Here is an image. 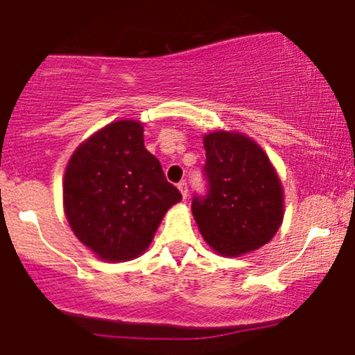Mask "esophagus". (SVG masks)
Returning a JSON list of instances; mask_svg holds the SVG:
<instances>
[{
  "instance_id": "1",
  "label": "esophagus",
  "mask_w": 355,
  "mask_h": 355,
  "mask_svg": "<svg viewBox=\"0 0 355 355\" xmlns=\"http://www.w3.org/2000/svg\"><path fill=\"white\" fill-rule=\"evenodd\" d=\"M178 191H180V194H182V198H187V192H189V187H187V182H180V184H178Z\"/></svg>"
}]
</instances>
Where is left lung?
<instances>
[{
    "label": "left lung",
    "instance_id": "8db88e82",
    "mask_svg": "<svg viewBox=\"0 0 355 355\" xmlns=\"http://www.w3.org/2000/svg\"><path fill=\"white\" fill-rule=\"evenodd\" d=\"M209 192L192 214L206 244L227 257L259 249L284 221V185L266 153L245 134L214 130L202 137Z\"/></svg>",
    "mask_w": 355,
    "mask_h": 355
}]
</instances>
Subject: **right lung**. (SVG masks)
Segmentation results:
<instances>
[{"instance_id":"right-lung-1","label":"right lung","mask_w":355,"mask_h":355,"mask_svg":"<svg viewBox=\"0 0 355 355\" xmlns=\"http://www.w3.org/2000/svg\"><path fill=\"white\" fill-rule=\"evenodd\" d=\"M182 194L144 148L139 120H116L85 139L63 177V209L75 237L108 263L139 257Z\"/></svg>"}]
</instances>
